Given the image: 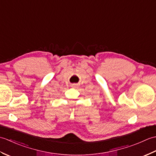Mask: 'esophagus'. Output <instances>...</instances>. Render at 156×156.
<instances>
[{
    "label": "esophagus",
    "mask_w": 156,
    "mask_h": 156,
    "mask_svg": "<svg viewBox=\"0 0 156 156\" xmlns=\"http://www.w3.org/2000/svg\"><path fill=\"white\" fill-rule=\"evenodd\" d=\"M72 87H73V88H76V85L75 84H72Z\"/></svg>",
    "instance_id": "obj_1"
}]
</instances>
